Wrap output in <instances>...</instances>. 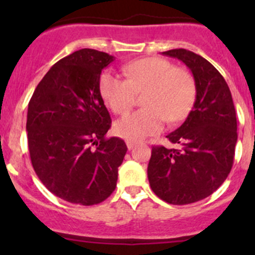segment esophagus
<instances>
[{"instance_id": "34e87169", "label": "esophagus", "mask_w": 255, "mask_h": 255, "mask_svg": "<svg viewBox=\"0 0 255 255\" xmlns=\"http://www.w3.org/2000/svg\"><path fill=\"white\" fill-rule=\"evenodd\" d=\"M126 144H127V146H128V149H133V148H135V145H137V142H133V140H127V142H126Z\"/></svg>"}]
</instances>
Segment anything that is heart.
<instances>
[{"label": "heart", "instance_id": "obj_1", "mask_svg": "<svg viewBox=\"0 0 255 255\" xmlns=\"http://www.w3.org/2000/svg\"><path fill=\"white\" fill-rule=\"evenodd\" d=\"M123 79L111 70L100 76V94L107 106L117 115H125L135 104L137 92L145 90L142 104L145 106L125 116L115 125V133L129 140H139L156 134L168 120H184L191 111L196 97L192 74L174 66L159 56L137 59L123 65Z\"/></svg>", "mask_w": 255, "mask_h": 255}]
</instances>
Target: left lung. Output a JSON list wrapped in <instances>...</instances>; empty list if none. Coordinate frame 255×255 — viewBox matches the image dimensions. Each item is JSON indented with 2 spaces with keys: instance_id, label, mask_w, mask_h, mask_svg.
Here are the masks:
<instances>
[{
  "instance_id": "left-lung-1",
  "label": "left lung",
  "mask_w": 255,
  "mask_h": 255,
  "mask_svg": "<svg viewBox=\"0 0 255 255\" xmlns=\"http://www.w3.org/2000/svg\"><path fill=\"white\" fill-rule=\"evenodd\" d=\"M163 55L179 59L191 70L196 100L186 121L166 135L181 148H151L148 180L163 201L189 205L206 199L227 179L235 159L237 117L230 87L210 61L186 49Z\"/></svg>"
}]
</instances>
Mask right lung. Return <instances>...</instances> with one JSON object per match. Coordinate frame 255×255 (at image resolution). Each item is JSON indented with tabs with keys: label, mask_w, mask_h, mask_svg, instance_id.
I'll use <instances>...</instances> for the list:
<instances>
[{
	"label": "right lung",
	"mask_w": 255,
	"mask_h": 255,
	"mask_svg": "<svg viewBox=\"0 0 255 255\" xmlns=\"http://www.w3.org/2000/svg\"><path fill=\"white\" fill-rule=\"evenodd\" d=\"M113 56L81 49L60 59L28 104V148L45 187L71 204L91 206L115 191L125 140L107 138L111 117L100 94L101 71Z\"/></svg>",
	"instance_id": "right-lung-1"
}]
</instances>
